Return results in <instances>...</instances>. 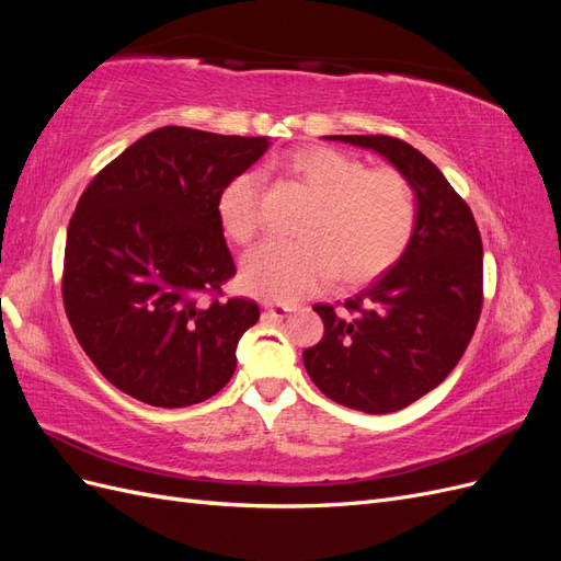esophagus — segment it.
Wrapping results in <instances>:
<instances>
[{"label": "esophagus", "instance_id": "obj_1", "mask_svg": "<svg viewBox=\"0 0 561 561\" xmlns=\"http://www.w3.org/2000/svg\"><path fill=\"white\" fill-rule=\"evenodd\" d=\"M264 309L274 316V318H285L287 313L297 311V304H274V301H266Z\"/></svg>", "mask_w": 561, "mask_h": 561}]
</instances>
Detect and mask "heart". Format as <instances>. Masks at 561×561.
<instances>
[{
    "mask_svg": "<svg viewBox=\"0 0 561 561\" xmlns=\"http://www.w3.org/2000/svg\"><path fill=\"white\" fill-rule=\"evenodd\" d=\"M276 171L304 186L313 203L299 225V241H266L241 264V285L266 301H295L328 283L360 285L383 276L410 248L416 229V194L393 168L332 147L295 149ZM219 227L233 243H250L260 229V180L233 178L217 198Z\"/></svg>",
    "mask_w": 561,
    "mask_h": 561,
    "instance_id": "b5f03b06",
    "label": "heart"
}]
</instances>
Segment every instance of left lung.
<instances>
[{
  "mask_svg": "<svg viewBox=\"0 0 561 561\" xmlns=\"http://www.w3.org/2000/svg\"><path fill=\"white\" fill-rule=\"evenodd\" d=\"M379 151L410 180L416 229L402 260L336 311L316 304L325 334L304 351L330 400L388 414L443 383L482 313V236L468 203L419 149L390 135H330Z\"/></svg>",
  "mask_w": 561,
  "mask_h": 561,
  "instance_id": "8db88e82",
  "label": "left lung"
}]
</instances>
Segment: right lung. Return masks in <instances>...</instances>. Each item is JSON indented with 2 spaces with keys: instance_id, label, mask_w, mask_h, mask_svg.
Masks as SVG:
<instances>
[{
  "instance_id": "obj_1",
  "label": "right lung",
  "mask_w": 561,
  "mask_h": 561,
  "mask_svg": "<svg viewBox=\"0 0 561 561\" xmlns=\"http://www.w3.org/2000/svg\"><path fill=\"white\" fill-rule=\"evenodd\" d=\"M266 147V138L163 126L83 190L67 227L62 304L81 348L126 396L173 410L231 379L260 307L225 299L236 264L217 198Z\"/></svg>"
}]
</instances>
